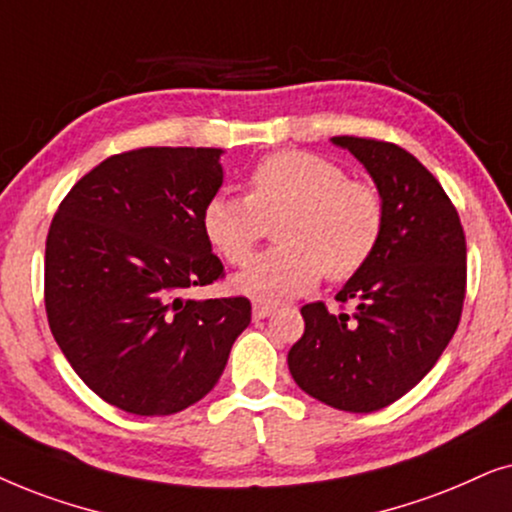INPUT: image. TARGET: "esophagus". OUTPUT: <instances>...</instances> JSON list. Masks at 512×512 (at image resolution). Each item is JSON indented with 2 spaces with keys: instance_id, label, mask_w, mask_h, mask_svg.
Returning <instances> with one entry per match:
<instances>
[{
  "instance_id": "esophagus-1",
  "label": "esophagus",
  "mask_w": 512,
  "mask_h": 512,
  "mask_svg": "<svg viewBox=\"0 0 512 512\" xmlns=\"http://www.w3.org/2000/svg\"><path fill=\"white\" fill-rule=\"evenodd\" d=\"M274 311H276V309H274V306H271V304H260V302L252 304V318H255V320L269 318Z\"/></svg>"
}]
</instances>
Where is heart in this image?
I'll return each instance as SVG.
<instances>
[{
  "label": "heart",
  "instance_id": "1",
  "mask_svg": "<svg viewBox=\"0 0 512 512\" xmlns=\"http://www.w3.org/2000/svg\"><path fill=\"white\" fill-rule=\"evenodd\" d=\"M384 220L377 187L351 180L325 156L285 149L250 170L248 196H210L201 227L217 255L243 264L267 234V224L281 222V248L264 252L234 278L241 295L281 304L311 292L323 274L330 281L358 274L377 250Z\"/></svg>",
  "mask_w": 512,
  "mask_h": 512
}]
</instances>
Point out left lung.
I'll return each instance as SVG.
<instances>
[{
    "instance_id": "left-lung-1",
    "label": "left lung",
    "mask_w": 512,
    "mask_h": 512,
    "mask_svg": "<svg viewBox=\"0 0 512 512\" xmlns=\"http://www.w3.org/2000/svg\"><path fill=\"white\" fill-rule=\"evenodd\" d=\"M367 168L384 199L381 241L330 313L302 306L304 335L288 353L297 386L344 412H377L419 384L438 363L461 320L466 236L440 182L393 142L332 138Z\"/></svg>"
}]
</instances>
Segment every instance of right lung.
I'll return each mask as SVG.
<instances>
[{"label":"right lung","mask_w":512,"mask_h":512,"mask_svg":"<svg viewBox=\"0 0 512 512\" xmlns=\"http://www.w3.org/2000/svg\"><path fill=\"white\" fill-rule=\"evenodd\" d=\"M222 149L142 147L74 185L46 236L53 337L95 395L140 417L199 400L250 325V299H185L224 276L201 227L222 187Z\"/></svg>","instance_id":"1"}]
</instances>
